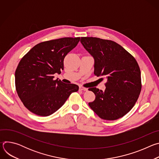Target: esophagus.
Listing matches in <instances>:
<instances>
[{"instance_id": "obj_1", "label": "esophagus", "mask_w": 159, "mask_h": 159, "mask_svg": "<svg viewBox=\"0 0 159 159\" xmlns=\"http://www.w3.org/2000/svg\"><path fill=\"white\" fill-rule=\"evenodd\" d=\"M79 89L80 90H83V91H87V90H88L87 88H85V87H82V86L79 87Z\"/></svg>"}]
</instances>
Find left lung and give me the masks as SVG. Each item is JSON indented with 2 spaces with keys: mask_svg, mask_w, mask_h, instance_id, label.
<instances>
[{
  "mask_svg": "<svg viewBox=\"0 0 159 159\" xmlns=\"http://www.w3.org/2000/svg\"><path fill=\"white\" fill-rule=\"evenodd\" d=\"M80 42L94 58V74L107 79L104 91L96 87L89 89L96 96L89 106L101 119L116 120L123 117L132 109L141 92L137 61L115 41L82 37Z\"/></svg>",
  "mask_w": 159,
  "mask_h": 159,
  "instance_id": "obj_1",
  "label": "left lung"
}]
</instances>
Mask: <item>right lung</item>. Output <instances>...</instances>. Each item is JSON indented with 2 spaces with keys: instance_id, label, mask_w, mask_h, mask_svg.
I'll return each mask as SVG.
<instances>
[{
  "instance_id": "add662e5",
  "label": "right lung",
  "mask_w": 159,
  "mask_h": 159,
  "mask_svg": "<svg viewBox=\"0 0 159 159\" xmlns=\"http://www.w3.org/2000/svg\"><path fill=\"white\" fill-rule=\"evenodd\" d=\"M78 38H63L40 43L20 60L15 72L18 96L35 115L48 116L59 109L79 86L53 80L63 70L65 57L78 44Z\"/></svg>"
}]
</instances>
